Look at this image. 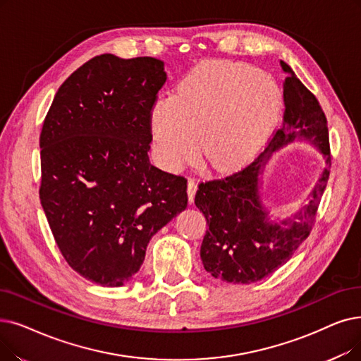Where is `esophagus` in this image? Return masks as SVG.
I'll return each mask as SVG.
<instances>
[{
	"label": "esophagus",
	"mask_w": 361,
	"mask_h": 361,
	"mask_svg": "<svg viewBox=\"0 0 361 361\" xmlns=\"http://www.w3.org/2000/svg\"><path fill=\"white\" fill-rule=\"evenodd\" d=\"M197 190V183L195 178H189V185H187V195H189V200L193 202L195 195Z\"/></svg>",
	"instance_id": "esophagus-1"
}]
</instances>
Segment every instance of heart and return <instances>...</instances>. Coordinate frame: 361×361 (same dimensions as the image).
<instances>
[{
    "instance_id": "obj_1",
    "label": "heart",
    "mask_w": 361,
    "mask_h": 361,
    "mask_svg": "<svg viewBox=\"0 0 361 361\" xmlns=\"http://www.w3.org/2000/svg\"><path fill=\"white\" fill-rule=\"evenodd\" d=\"M280 114L267 76L240 65L203 63L180 81L172 99L156 103L150 128L162 165L178 169L199 150L218 169L236 168L265 145Z\"/></svg>"
}]
</instances>
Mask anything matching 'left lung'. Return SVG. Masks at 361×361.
<instances>
[{
	"label": "left lung",
	"instance_id": "left-lung-1",
	"mask_svg": "<svg viewBox=\"0 0 361 361\" xmlns=\"http://www.w3.org/2000/svg\"><path fill=\"white\" fill-rule=\"evenodd\" d=\"M280 66L288 75L283 82V123L267 149L242 171L200 183L195 197L209 227L200 246L203 267L227 283H254L290 259L308 238L329 180L331 147L324 112L290 66L281 60ZM298 139L317 147L326 168L304 209L281 222H271L260 200L259 176L276 149Z\"/></svg>",
	"mask_w": 361,
	"mask_h": 361
}]
</instances>
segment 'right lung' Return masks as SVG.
I'll use <instances>...</instances> for the list:
<instances>
[{
    "label": "right lung",
    "mask_w": 361,
    "mask_h": 361,
    "mask_svg": "<svg viewBox=\"0 0 361 361\" xmlns=\"http://www.w3.org/2000/svg\"><path fill=\"white\" fill-rule=\"evenodd\" d=\"M164 61L102 54L60 85L39 135V199L71 267L118 288L153 234L187 208V180L150 164Z\"/></svg>",
    "instance_id": "1"
}]
</instances>
